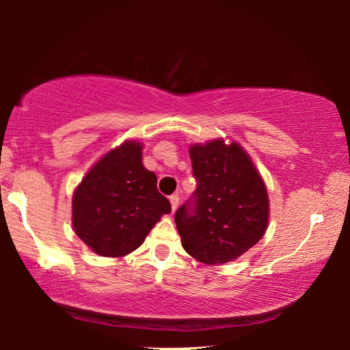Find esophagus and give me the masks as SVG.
<instances>
[{
    "instance_id": "34e87169",
    "label": "esophagus",
    "mask_w": 350,
    "mask_h": 350,
    "mask_svg": "<svg viewBox=\"0 0 350 350\" xmlns=\"http://www.w3.org/2000/svg\"><path fill=\"white\" fill-rule=\"evenodd\" d=\"M169 200H170V204H172V210H174V212H175V210H176V207H178V202H180V198H178V196H170V198H169Z\"/></svg>"
}]
</instances>
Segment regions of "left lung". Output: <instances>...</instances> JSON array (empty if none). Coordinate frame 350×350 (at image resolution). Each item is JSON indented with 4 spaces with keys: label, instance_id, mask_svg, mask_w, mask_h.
Here are the masks:
<instances>
[{
    "label": "left lung",
    "instance_id": "8db88e82",
    "mask_svg": "<svg viewBox=\"0 0 350 350\" xmlns=\"http://www.w3.org/2000/svg\"><path fill=\"white\" fill-rule=\"evenodd\" d=\"M198 180L194 208L181 205L175 223L181 245L194 260L217 266L256 245L269 223L265 180L241 143L215 138L189 146Z\"/></svg>",
    "mask_w": 350,
    "mask_h": 350
}]
</instances>
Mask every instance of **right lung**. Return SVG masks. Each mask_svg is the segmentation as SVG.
Segmentation results:
<instances>
[{"label": "right lung", "mask_w": 350, "mask_h": 350, "mask_svg": "<svg viewBox=\"0 0 350 350\" xmlns=\"http://www.w3.org/2000/svg\"><path fill=\"white\" fill-rule=\"evenodd\" d=\"M143 143L126 140L100 157L76 186L71 223L94 253L122 258L137 250L170 202L143 165Z\"/></svg>", "instance_id": "obj_1"}]
</instances>
